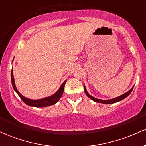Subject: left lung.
I'll return each instance as SVG.
<instances>
[{
  "label": "left lung",
  "instance_id": "8db88e82",
  "mask_svg": "<svg viewBox=\"0 0 146 146\" xmlns=\"http://www.w3.org/2000/svg\"><path fill=\"white\" fill-rule=\"evenodd\" d=\"M84 91H85V93H86L87 96L88 97V98L91 99L92 100H93V101L95 102H99V103H102V104H113V103H116L117 102H119L121 101V100H123V99H125L126 97H128L129 95L131 93L132 89H133L134 86L132 87V88L130 89V90H128V92H126V93H124V94L120 95V96L117 97V98H113V99H111V100H100V99H98V98H95L94 97L91 96V95L88 94V93L87 92V90L86 89V87L85 86H84Z\"/></svg>",
  "mask_w": 146,
  "mask_h": 146
}]
</instances>
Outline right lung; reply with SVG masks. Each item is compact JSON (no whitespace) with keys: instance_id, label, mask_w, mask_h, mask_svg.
I'll list each match as a JSON object with an SVG mask.
<instances>
[{"instance_id":"1","label":"right lung","mask_w":146,"mask_h":146,"mask_svg":"<svg viewBox=\"0 0 146 146\" xmlns=\"http://www.w3.org/2000/svg\"><path fill=\"white\" fill-rule=\"evenodd\" d=\"M11 84H12L13 88L15 91L16 92V93L19 95L20 98H21V100L26 104L27 105L30 106H35V107H46L49 106L53 105L55 104H56L57 102L59 101L60 98L62 97V95L63 94L64 92V85L66 84V80H65L64 82L62 83V84L61 85V86L60 87V88L58 89V91L56 92L55 94L51 95V96L47 97V98H44L43 99H40V100H31V99H28L25 97L23 96V95H21L19 93V91L16 88V85H15L14 82V74H13V69L11 70Z\"/></svg>"}]
</instances>
